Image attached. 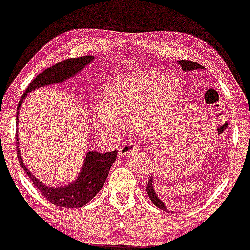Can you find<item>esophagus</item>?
I'll use <instances>...</instances> for the list:
<instances>
[{"label": "esophagus", "mask_w": 250, "mask_h": 250, "mask_svg": "<svg viewBox=\"0 0 250 250\" xmlns=\"http://www.w3.org/2000/svg\"><path fill=\"white\" fill-rule=\"evenodd\" d=\"M135 151H138V146H135L131 142H127L122 146L121 150H119V155H121L122 157H126V156H128L129 153L135 152Z\"/></svg>", "instance_id": "1"}]
</instances>
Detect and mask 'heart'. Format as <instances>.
I'll use <instances>...</instances> for the list:
<instances>
[{
    "label": "heart",
    "instance_id": "1",
    "mask_svg": "<svg viewBox=\"0 0 250 250\" xmlns=\"http://www.w3.org/2000/svg\"><path fill=\"white\" fill-rule=\"evenodd\" d=\"M182 101V86L175 76L135 73L118 78L104 88L101 107L92 112L99 133L119 135L123 123L135 119L146 139H155L168 127Z\"/></svg>",
    "mask_w": 250,
    "mask_h": 250
}]
</instances>
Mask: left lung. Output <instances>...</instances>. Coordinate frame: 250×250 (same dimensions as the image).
<instances>
[{
	"label": "left lung",
	"mask_w": 250,
	"mask_h": 250,
	"mask_svg": "<svg viewBox=\"0 0 250 250\" xmlns=\"http://www.w3.org/2000/svg\"><path fill=\"white\" fill-rule=\"evenodd\" d=\"M177 63H179L180 66L182 67V70L184 71V73H189V71H193V70H198V69H204V67L201 66V64L194 62V61L179 60V61H177ZM146 191H148V196L150 198V200H151L152 203L155 204L156 206L159 208V209H162L164 211H167V213L175 214V211H172V210L167 209L166 205L163 203V200L160 199L158 196H157L155 188H153V177L152 176L150 177V180H149V182H148V186H146Z\"/></svg>",
	"instance_id": "left-lung-1"
}]
</instances>
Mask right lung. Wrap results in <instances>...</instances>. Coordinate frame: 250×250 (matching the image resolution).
Masks as SVG:
<instances>
[{
    "mask_svg": "<svg viewBox=\"0 0 250 250\" xmlns=\"http://www.w3.org/2000/svg\"><path fill=\"white\" fill-rule=\"evenodd\" d=\"M93 56H84L78 58H71L61 61V62L54 64V66L47 68L32 81L29 86L21 98H20L18 104V112H17V119L21 104L27 95L30 92L37 90V88L49 86V85L59 84L62 82L70 80L75 75L84 69L87 64L93 61ZM18 124V122H17ZM19 136L17 134V153L18 159L22 169L25 170L27 176L32 181L33 184L41 191V193L46 198L50 203L60 207L77 208L86 205L99 193L102 189L104 184L107 180L108 174L110 172L112 164L117 158V151L101 153L98 151H90L85 156L84 163L78 175L74 181H71L66 186L62 187H50L47 184L40 181L35 175L30 173L27 166L21 158V151L19 149Z\"/></svg>",
    "mask_w": 250,
    "mask_h": 250,
    "instance_id": "right-lung-1",
    "label": "right lung"
}]
</instances>
